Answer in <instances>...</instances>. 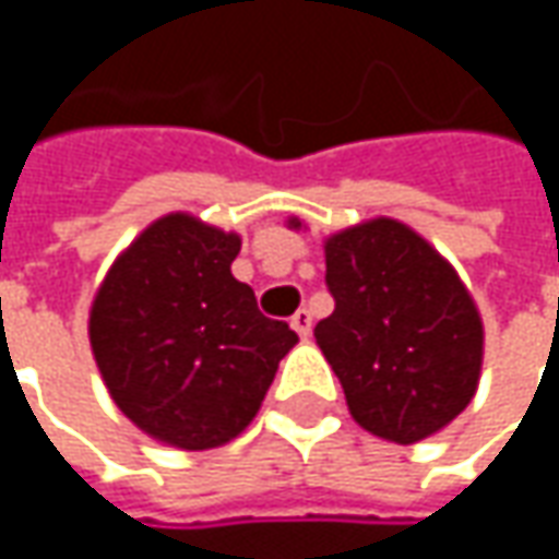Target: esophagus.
<instances>
[{
    "label": "esophagus",
    "mask_w": 559,
    "mask_h": 559,
    "mask_svg": "<svg viewBox=\"0 0 559 559\" xmlns=\"http://www.w3.org/2000/svg\"><path fill=\"white\" fill-rule=\"evenodd\" d=\"M311 326H313L311 311H308V308H298L295 317H292V330L301 335V338H308V335H311Z\"/></svg>",
    "instance_id": "esophagus-1"
}]
</instances>
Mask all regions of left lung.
Masks as SVG:
<instances>
[{"label":"left lung","mask_w":559,"mask_h":559,"mask_svg":"<svg viewBox=\"0 0 559 559\" xmlns=\"http://www.w3.org/2000/svg\"><path fill=\"white\" fill-rule=\"evenodd\" d=\"M323 251L335 311L313 338L355 423L395 444L441 432L483 373V317L457 270L392 217L338 229Z\"/></svg>","instance_id":"obj_1"}]
</instances>
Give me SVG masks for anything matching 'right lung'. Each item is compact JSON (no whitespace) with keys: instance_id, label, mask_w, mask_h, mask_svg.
Masks as SVG:
<instances>
[{"instance_id":"add662e5","label":"right lung","mask_w":559,"mask_h":559,"mask_svg":"<svg viewBox=\"0 0 559 559\" xmlns=\"http://www.w3.org/2000/svg\"><path fill=\"white\" fill-rule=\"evenodd\" d=\"M239 248V233L164 214L120 251L90 308V345L111 401L180 451L236 439L298 342L233 276Z\"/></svg>"}]
</instances>
